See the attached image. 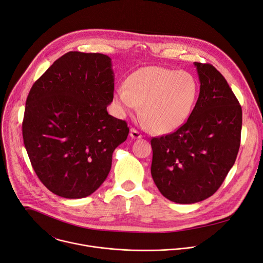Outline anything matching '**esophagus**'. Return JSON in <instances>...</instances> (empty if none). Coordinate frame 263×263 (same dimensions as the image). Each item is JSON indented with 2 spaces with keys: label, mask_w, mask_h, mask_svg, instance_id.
<instances>
[{
  "label": "esophagus",
  "mask_w": 263,
  "mask_h": 263,
  "mask_svg": "<svg viewBox=\"0 0 263 263\" xmlns=\"http://www.w3.org/2000/svg\"><path fill=\"white\" fill-rule=\"evenodd\" d=\"M130 136L132 137V139H141V137L143 136L139 131H137L136 129H134V128H132L131 130H130Z\"/></svg>",
  "instance_id": "obj_1"
}]
</instances>
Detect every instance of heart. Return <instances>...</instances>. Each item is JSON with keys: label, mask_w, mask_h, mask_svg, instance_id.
Returning <instances> with one entry per match:
<instances>
[{"label": "heart", "mask_w": 263, "mask_h": 263, "mask_svg": "<svg viewBox=\"0 0 263 263\" xmlns=\"http://www.w3.org/2000/svg\"><path fill=\"white\" fill-rule=\"evenodd\" d=\"M195 78L184 70L147 66L131 73L124 87L116 89L114 99L121 115L141 105V118L146 128L166 134L181 127L197 99Z\"/></svg>", "instance_id": "b5f03b06"}]
</instances>
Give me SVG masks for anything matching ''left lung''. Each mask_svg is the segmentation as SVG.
<instances>
[{
  "label": "left lung",
  "mask_w": 263,
  "mask_h": 263,
  "mask_svg": "<svg viewBox=\"0 0 263 263\" xmlns=\"http://www.w3.org/2000/svg\"><path fill=\"white\" fill-rule=\"evenodd\" d=\"M200 82L195 107L175 132L151 139V176L167 199L195 203L212 196L236 162L242 107L211 64L194 63Z\"/></svg>",
  "instance_id": "obj_1"
}]
</instances>
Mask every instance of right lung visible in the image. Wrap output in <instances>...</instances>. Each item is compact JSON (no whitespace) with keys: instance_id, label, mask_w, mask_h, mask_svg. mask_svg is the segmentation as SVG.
Segmentation results:
<instances>
[{"instance_id":"1","label":"right lung","mask_w":263,"mask_h":263,"mask_svg":"<svg viewBox=\"0 0 263 263\" xmlns=\"http://www.w3.org/2000/svg\"><path fill=\"white\" fill-rule=\"evenodd\" d=\"M114 72L107 55L71 51L33 84L25 102L22 135L44 185L64 198H83L106 179L128 124L108 115Z\"/></svg>"}]
</instances>
